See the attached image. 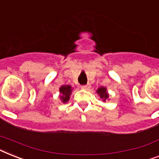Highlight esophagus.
<instances>
[{
	"instance_id": "obj_1",
	"label": "esophagus",
	"mask_w": 159,
	"mask_h": 159,
	"mask_svg": "<svg viewBox=\"0 0 159 159\" xmlns=\"http://www.w3.org/2000/svg\"><path fill=\"white\" fill-rule=\"evenodd\" d=\"M91 88V85L90 84H87V85H84V86H82V89L83 90H86V91H89Z\"/></svg>"
}]
</instances>
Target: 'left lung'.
<instances>
[{
  "instance_id": "8db88e82",
  "label": "left lung",
  "mask_w": 159,
  "mask_h": 159,
  "mask_svg": "<svg viewBox=\"0 0 159 159\" xmlns=\"http://www.w3.org/2000/svg\"><path fill=\"white\" fill-rule=\"evenodd\" d=\"M96 93H97L98 95L100 96V99L103 100L104 102H105L106 100H108L109 99V93H108V91H107V88L104 87V86H100V87H99L96 90Z\"/></svg>"
}]
</instances>
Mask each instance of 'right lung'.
I'll return each instance as SVG.
<instances>
[{"mask_svg": "<svg viewBox=\"0 0 159 159\" xmlns=\"http://www.w3.org/2000/svg\"><path fill=\"white\" fill-rule=\"evenodd\" d=\"M73 91V87L70 85H64L59 87V99L62 103H67L70 99V95Z\"/></svg>", "mask_w": 159, "mask_h": 159, "instance_id": "add662e5", "label": "right lung"}]
</instances>
